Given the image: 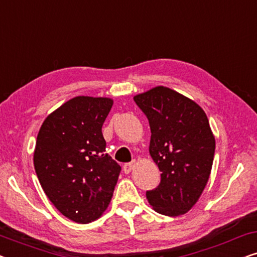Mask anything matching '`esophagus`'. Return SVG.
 <instances>
[{
    "instance_id": "esophagus-1",
    "label": "esophagus",
    "mask_w": 257,
    "mask_h": 257,
    "mask_svg": "<svg viewBox=\"0 0 257 257\" xmlns=\"http://www.w3.org/2000/svg\"><path fill=\"white\" fill-rule=\"evenodd\" d=\"M137 165V161L136 160H132L131 163H128V164H125L124 165V172L125 173H130V172H131L133 168H135V166Z\"/></svg>"
}]
</instances>
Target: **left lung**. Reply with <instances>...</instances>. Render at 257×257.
Instances as JSON below:
<instances>
[{"mask_svg": "<svg viewBox=\"0 0 257 257\" xmlns=\"http://www.w3.org/2000/svg\"><path fill=\"white\" fill-rule=\"evenodd\" d=\"M133 99L150 122V156L161 172L146 198L157 213L184 215L198 202L213 166L215 138L208 118L194 100L166 86Z\"/></svg>", "mask_w": 257, "mask_h": 257, "instance_id": "1", "label": "left lung"}]
</instances>
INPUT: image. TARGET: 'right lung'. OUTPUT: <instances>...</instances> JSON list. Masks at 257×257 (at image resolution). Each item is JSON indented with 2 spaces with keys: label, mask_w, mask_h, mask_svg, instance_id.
<instances>
[{
  "label": "right lung",
  "mask_w": 257,
  "mask_h": 257,
  "mask_svg": "<svg viewBox=\"0 0 257 257\" xmlns=\"http://www.w3.org/2000/svg\"><path fill=\"white\" fill-rule=\"evenodd\" d=\"M112 105L107 97H75L51 112L37 135L34 166L42 188L77 223L103 215L120 173L101 133Z\"/></svg>",
  "instance_id": "add662e5"
}]
</instances>
